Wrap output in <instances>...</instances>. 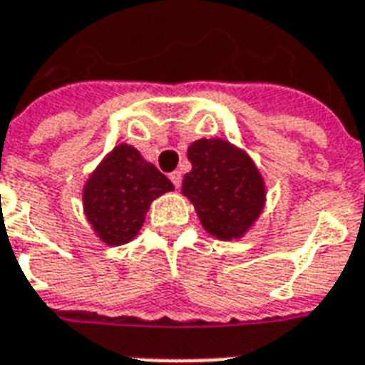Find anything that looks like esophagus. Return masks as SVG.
<instances>
[{"instance_id":"esophagus-1","label":"esophagus","mask_w":365,"mask_h":365,"mask_svg":"<svg viewBox=\"0 0 365 365\" xmlns=\"http://www.w3.org/2000/svg\"><path fill=\"white\" fill-rule=\"evenodd\" d=\"M170 182L174 183V187H180V185H182V172L180 170H174L170 174Z\"/></svg>"}]
</instances>
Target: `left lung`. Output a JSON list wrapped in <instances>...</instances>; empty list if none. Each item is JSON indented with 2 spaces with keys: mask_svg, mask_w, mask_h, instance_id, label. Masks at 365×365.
<instances>
[{
  "mask_svg": "<svg viewBox=\"0 0 365 365\" xmlns=\"http://www.w3.org/2000/svg\"><path fill=\"white\" fill-rule=\"evenodd\" d=\"M191 172L182 191L197 208L202 227L222 240L242 237L257 220L265 187L254 163L225 140H197L187 149Z\"/></svg>",
  "mask_w": 365,
  "mask_h": 365,
  "instance_id": "left-lung-1",
  "label": "left lung"
}]
</instances>
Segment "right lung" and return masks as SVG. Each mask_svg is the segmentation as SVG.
<instances>
[{
  "label": "right lung",
  "instance_id": "right-lung-1",
  "mask_svg": "<svg viewBox=\"0 0 365 365\" xmlns=\"http://www.w3.org/2000/svg\"><path fill=\"white\" fill-rule=\"evenodd\" d=\"M174 185L132 145H117L88 178L83 193L85 214L110 246L132 240L142 227L151 200Z\"/></svg>",
  "mask_w": 365,
  "mask_h": 365
}]
</instances>
